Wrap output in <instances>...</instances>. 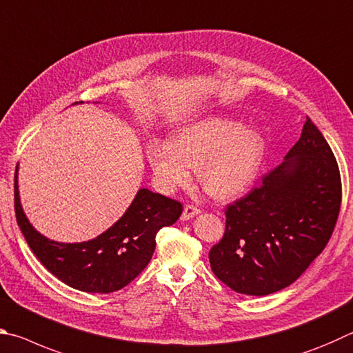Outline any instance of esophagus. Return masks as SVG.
Wrapping results in <instances>:
<instances>
[{
    "label": "esophagus",
    "mask_w": 353,
    "mask_h": 353,
    "mask_svg": "<svg viewBox=\"0 0 353 353\" xmlns=\"http://www.w3.org/2000/svg\"><path fill=\"white\" fill-rule=\"evenodd\" d=\"M196 214H200V208L196 206V205H192V203H188V205L184 206V211L181 214V219L183 220H189V219L195 217Z\"/></svg>",
    "instance_id": "1"
}]
</instances>
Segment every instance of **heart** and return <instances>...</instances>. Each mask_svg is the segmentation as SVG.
Listing matches in <instances>:
<instances>
[{"instance_id":"b5f03b06","label":"heart","mask_w":353,"mask_h":353,"mask_svg":"<svg viewBox=\"0 0 353 353\" xmlns=\"http://www.w3.org/2000/svg\"><path fill=\"white\" fill-rule=\"evenodd\" d=\"M263 152L265 141L256 130L231 117L211 116L183 127L172 144L152 142L147 158L154 181L165 192L186 186L190 169H199L203 189L228 200L248 189Z\"/></svg>"}]
</instances>
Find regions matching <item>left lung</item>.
<instances>
[{
	"label": "left lung",
	"mask_w": 353,
	"mask_h": 353,
	"mask_svg": "<svg viewBox=\"0 0 353 353\" xmlns=\"http://www.w3.org/2000/svg\"><path fill=\"white\" fill-rule=\"evenodd\" d=\"M287 159L225 209L209 251L214 274L234 292L265 296L293 283L329 243L341 208V175L330 145L307 116Z\"/></svg>",
	"instance_id": "1"
}]
</instances>
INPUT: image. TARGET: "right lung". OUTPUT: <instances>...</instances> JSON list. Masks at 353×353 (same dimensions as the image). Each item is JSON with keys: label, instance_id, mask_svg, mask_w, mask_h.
Masks as SVG:
<instances>
[{"label": "right lung", "instance_id": "right-lung-1", "mask_svg": "<svg viewBox=\"0 0 353 353\" xmlns=\"http://www.w3.org/2000/svg\"><path fill=\"white\" fill-rule=\"evenodd\" d=\"M17 169L15 215L29 248L57 279L80 292L111 293L128 285L150 262L158 231L183 212L180 201L141 189L127 212L99 237L82 243L52 242L37 232L23 212Z\"/></svg>", "mask_w": 353, "mask_h": 353}]
</instances>
